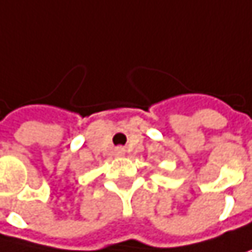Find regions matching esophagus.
Returning a JSON list of instances; mask_svg holds the SVG:
<instances>
[{
  "mask_svg": "<svg viewBox=\"0 0 252 252\" xmlns=\"http://www.w3.org/2000/svg\"><path fill=\"white\" fill-rule=\"evenodd\" d=\"M118 152H119V154H122V149H118Z\"/></svg>",
  "mask_w": 252,
  "mask_h": 252,
  "instance_id": "34e87169",
  "label": "esophagus"
}]
</instances>
